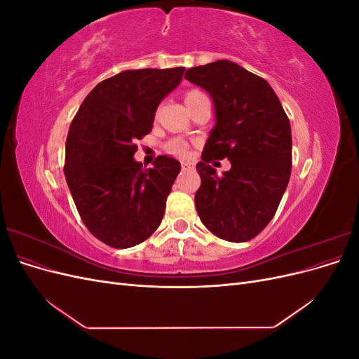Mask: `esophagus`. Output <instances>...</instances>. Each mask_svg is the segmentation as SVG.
Masks as SVG:
<instances>
[{
	"label": "esophagus",
	"instance_id": "34e87169",
	"mask_svg": "<svg viewBox=\"0 0 359 359\" xmlns=\"http://www.w3.org/2000/svg\"><path fill=\"white\" fill-rule=\"evenodd\" d=\"M194 166H193V163H189V161H182L181 163V169L182 170H190V169H193Z\"/></svg>",
	"mask_w": 359,
	"mask_h": 359
}]
</instances>
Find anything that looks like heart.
<instances>
[{"label": "heart", "mask_w": 359, "mask_h": 359, "mask_svg": "<svg viewBox=\"0 0 359 359\" xmlns=\"http://www.w3.org/2000/svg\"><path fill=\"white\" fill-rule=\"evenodd\" d=\"M205 94L202 91H198V90H191L189 91L186 95H184V102H186L187 107L191 106L194 102L199 100L201 97H203ZM189 149H190V145L186 142L184 139H180V137H173V139H169L168 142L165 144V151L168 154L173 156V157H187L189 154Z\"/></svg>", "instance_id": "heart-1"}]
</instances>
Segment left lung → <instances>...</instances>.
<instances>
[{
    "label": "left lung",
    "instance_id": "left-lung-1",
    "mask_svg": "<svg viewBox=\"0 0 359 359\" xmlns=\"http://www.w3.org/2000/svg\"><path fill=\"white\" fill-rule=\"evenodd\" d=\"M184 78L210 93L217 118L196 165L199 219L222 240L250 241L273 220L287 187L289 118L269 83L232 61L191 67ZM223 158L233 168L217 176L210 163Z\"/></svg>",
    "mask_w": 359,
    "mask_h": 359
}]
</instances>
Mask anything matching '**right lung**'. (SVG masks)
Listing matches in <instances>:
<instances>
[{
	"mask_svg": "<svg viewBox=\"0 0 359 359\" xmlns=\"http://www.w3.org/2000/svg\"><path fill=\"white\" fill-rule=\"evenodd\" d=\"M184 67L126 70L85 97L66 140L67 186L83 224L114 248L144 243L165 215L180 161L158 156L142 169L136 142L153 128L157 106L177 88Z\"/></svg>",
	"mask_w": 359,
	"mask_h": 359,
	"instance_id": "add662e5",
	"label": "right lung"
}]
</instances>
